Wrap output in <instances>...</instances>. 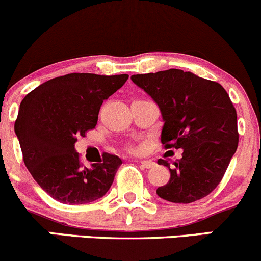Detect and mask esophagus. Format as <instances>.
<instances>
[{
    "mask_svg": "<svg viewBox=\"0 0 261 261\" xmlns=\"http://www.w3.org/2000/svg\"><path fill=\"white\" fill-rule=\"evenodd\" d=\"M138 162L141 164L142 167H144V169H151V167L154 166V161H152V160H141V161Z\"/></svg>",
    "mask_w": 261,
    "mask_h": 261,
    "instance_id": "1",
    "label": "esophagus"
}]
</instances>
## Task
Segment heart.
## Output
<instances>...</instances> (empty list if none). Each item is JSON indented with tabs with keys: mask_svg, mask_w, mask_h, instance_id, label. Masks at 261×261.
Wrapping results in <instances>:
<instances>
[{
	"mask_svg": "<svg viewBox=\"0 0 261 261\" xmlns=\"http://www.w3.org/2000/svg\"><path fill=\"white\" fill-rule=\"evenodd\" d=\"M130 149H134V147H130Z\"/></svg>",
	"mask_w": 261,
	"mask_h": 261,
	"instance_id": "obj_1",
	"label": "heart"
}]
</instances>
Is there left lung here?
<instances>
[{
    "label": "left lung",
    "instance_id": "1",
    "mask_svg": "<svg viewBox=\"0 0 261 261\" xmlns=\"http://www.w3.org/2000/svg\"><path fill=\"white\" fill-rule=\"evenodd\" d=\"M161 110L165 148H181V159L159 164L169 167L170 180L157 188L160 198L188 204L207 197L221 182L239 144L237 114L218 82L181 69L133 74Z\"/></svg>",
    "mask_w": 261,
    "mask_h": 261
}]
</instances>
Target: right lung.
<instances>
[{"label":"right lung","mask_w":261,"mask_h":261,"mask_svg":"<svg viewBox=\"0 0 261 261\" xmlns=\"http://www.w3.org/2000/svg\"><path fill=\"white\" fill-rule=\"evenodd\" d=\"M128 74L69 73L38 86L22 99L15 122L22 160L35 181L63 204H86L104 197L122 160L102 153L85 167L74 149L77 137L94 129L104 100Z\"/></svg>","instance_id":"1"}]
</instances>
